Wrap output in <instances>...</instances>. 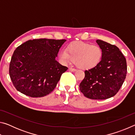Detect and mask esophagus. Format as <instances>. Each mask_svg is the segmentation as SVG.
I'll return each instance as SVG.
<instances>
[{
    "label": "esophagus",
    "instance_id": "esophagus-1",
    "mask_svg": "<svg viewBox=\"0 0 135 135\" xmlns=\"http://www.w3.org/2000/svg\"><path fill=\"white\" fill-rule=\"evenodd\" d=\"M68 70L71 71H76L77 70L76 68H68Z\"/></svg>",
    "mask_w": 135,
    "mask_h": 135
}]
</instances>
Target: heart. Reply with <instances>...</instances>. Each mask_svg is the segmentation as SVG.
<instances>
[{"instance_id": "b5f03b06", "label": "heart", "mask_w": 135, "mask_h": 135, "mask_svg": "<svg viewBox=\"0 0 135 135\" xmlns=\"http://www.w3.org/2000/svg\"><path fill=\"white\" fill-rule=\"evenodd\" d=\"M102 50L98 45H92L83 42H75L67 46L59 54L62 63L67 65L75 62L82 69H91L100 62L102 57Z\"/></svg>"}]
</instances>
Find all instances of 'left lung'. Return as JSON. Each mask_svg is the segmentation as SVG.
Here are the masks:
<instances>
[{"label": "left lung", "instance_id": "obj_1", "mask_svg": "<svg viewBox=\"0 0 135 135\" xmlns=\"http://www.w3.org/2000/svg\"><path fill=\"white\" fill-rule=\"evenodd\" d=\"M96 42L103 52L101 61L95 67L84 71L85 77L79 88L86 98L106 99L114 97L124 83L126 59L116 46L101 40Z\"/></svg>", "mask_w": 135, "mask_h": 135}]
</instances>
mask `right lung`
I'll return each mask as SVG.
<instances>
[{
	"mask_svg": "<svg viewBox=\"0 0 135 135\" xmlns=\"http://www.w3.org/2000/svg\"><path fill=\"white\" fill-rule=\"evenodd\" d=\"M65 41L33 39L17 47L11 58L9 72L18 91L38 98L54 90L61 75L68 69L55 59Z\"/></svg>",
	"mask_w": 135,
	"mask_h": 135,
	"instance_id": "obj_1",
	"label": "right lung"
}]
</instances>
